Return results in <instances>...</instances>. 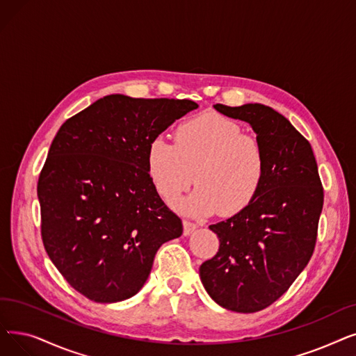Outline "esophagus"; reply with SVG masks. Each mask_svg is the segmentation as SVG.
<instances>
[{
    "label": "esophagus",
    "mask_w": 356,
    "mask_h": 356,
    "mask_svg": "<svg viewBox=\"0 0 356 356\" xmlns=\"http://www.w3.org/2000/svg\"><path fill=\"white\" fill-rule=\"evenodd\" d=\"M196 228H197L196 224H193L191 221H183V236L188 237V236L193 234V231H196Z\"/></svg>",
    "instance_id": "1"
}]
</instances>
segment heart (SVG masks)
Segmentation results:
<instances>
[{
    "instance_id": "1",
    "label": "heart",
    "mask_w": 356,
    "mask_h": 356,
    "mask_svg": "<svg viewBox=\"0 0 356 356\" xmlns=\"http://www.w3.org/2000/svg\"><path fill=\"white\" fill-rule=\"evenodd\" d=\"M147 170L164 200L177 197L195 180L196 191L177 204L181 212L233 216L259 195L268 159L259 138L241 134L238 123L209 112L179 125L175 144L154 138L147 149Z\"/></svg>"
}]
</instances>
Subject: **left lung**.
Instances as JSON below:
<instances>
[{"label": "left lung", "mask_w": 356, "mask_h": 356, "mask_svg": "<svg viewBox=\"0 0 356 356\" xmlns=\"http://www.w3.org/2000/svg\"><path fill=\"white\" fill-rule=\"evenodd\" d=\"M213 109L249 123L265 148L268 170L249 207L209 225L220 250L199 275L216 304L256 313L285 293L312 259L323 188L310 143L285 116L260 103L213 104Z\"/></svg>", "instance_id": "8db88e82"}]
</instances>
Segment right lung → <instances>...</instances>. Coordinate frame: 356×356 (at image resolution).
<instances>
[{"label": "right lung", "mask_w": 356, "mask_h": 356, "mask_svg": "<svg viewBox=\"0 0 356 356\" xmlns=\"http://www.w3.org/2000/svg\"><path fill=\"white\" fill-rule=\"evenodd\" d=\"M197 109L186 99L111 95L59 128L38 183L42 240L67 282L95 302L134 297L157 250L183 233L147 170L149 143Z\"/></svg>", "instance_id": "1"}]
</instances>
